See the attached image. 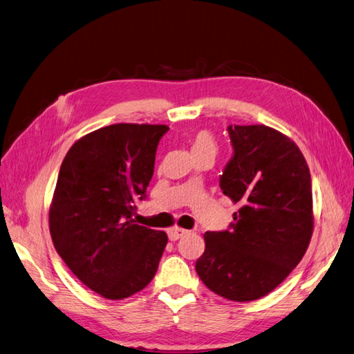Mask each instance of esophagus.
I'll use <instances>...</instances> for the list:
<instances>
[{"mask_svg":"<svg viewBox=\"0 0 354 354\" xmlns=\"http://www.w3.org/2000/svg\"><path fill=\"white\" fill-rule=\"evenodd\" d=\"M187 233H188V230H185V229L171 227V229L169 230V239H170V241H178V239H180L183 236H185Z\"/></svg>","mask_w":354,"mask_h":354,"instance_id":"obj_1","label":"esophagus"}]
</instances>
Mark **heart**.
Returning a JSON list of instances; mask_svg holds the SVG:
<instances>
[{
	"instance_id": "heart-1",
	"label": "heart",
	"mask_w": 354,
	"mask_h": 354,
	"mask_svg": "<svg viewBox=\"0 0 354 354\" xmlns=\"http://www.w3.org/2000/svg\"><path fill=\"white\" fill-rule=\"evenodd\" d=\"M193 152L197 151H212L215 152V142L209 131H198L194 134L193 145H192Z\"/></svg>"
}]
</instances>
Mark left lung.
<instances>
[{
  "label": "left lung",
  "instance_id": "8db88e82",
  "mask_svg": "<svg viewBox=\"0 0 354 354\" xmlns=\"http://www.w3.org/2000/svg\"><path fill=\"white\" fill-rule=\"evenodd\" d=\"M232 158L223 194L241 209L227 230L206 232L196 261L203 284L229 301L250 302L288 277L313 234L311 175L296 143L266 125H229Z\"/></svg>",
  "mask_w": 354,
  "mask_h": 354
}]
</instances>
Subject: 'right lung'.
I'll use <instances>...</instances> for the list:
<instances>
[{
	"label": "right lung",
	"mask_w": 354,
	"mask_h": 354,
	"mask_svg": "<svg viewBox=\"0 0 354 354\" xmlns=\"http://www.w3.org/2000/svg\"><path fill=\"white\" fill-rule=\"evenodd\" d=\"M167 125L113 124L79 139L62 161L49 211L53 245L70 270L106 299L147 287L167 234L136 224Z\"/></svg>",
	"instance_id": "right-lung-1"
}]
</instances>
